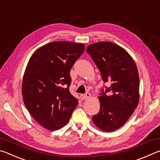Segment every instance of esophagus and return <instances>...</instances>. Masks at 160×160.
Masks as SVG:
<instances>
[{
  "instance_id": "34e87169",
  "label": "esophagus",
  "mask_w": 160,
  "mask_h": 160,
  "mask_svg": "<svg viewBox=\"0 0 160 160\" xmlns=\"http://www.w3.org/2000/svg\"><path fill=\"white\" fill-rule=\"evenodd\" d=\"M90 97H91V94L89 93V92H87V93H85V94H82V99H83L84 100L88 99L89 98H90Z\"/></svg>"
}]
</instances>
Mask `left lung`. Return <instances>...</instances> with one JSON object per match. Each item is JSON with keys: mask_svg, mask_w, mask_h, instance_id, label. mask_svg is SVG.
<instances>
[{"mask_svg": "<svg viewBox=\"0 0 160 160\" xmlns=\"http://www.w3.org/2000/svg\"><path fill=\"white\" fill-rule=\"evenodd\" d=\"M101 72L104 82L100 109L92 121L102 131L111 132L125 123L139 101V75L133 59L127 51L113 42H98L86 49Z\"/></svg>", "mask_w": 160, "mask_h": 160, "instance_id": "1", "label": "left lung"}]
</instances>
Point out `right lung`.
Masks as SVG:
<instances>
[{
	"mask_svg": "<svg viewBox=\"0 0 160 160\" xmlns=\"http://www.w3.org/2000/svg\"><path fill=\"white\" fill-rule=\"evenodd\" d=\"M85 51V46L54 42L32 54L22 81V97L27 109L40 125L50 131L68 122L78 99L70 92V71Z\"/></svg>",
	"mask_w": 160,
	"mask_h": 160,
	"instance_id": "right-lung-1",
	"label": "right lung"
}]
</instances>
